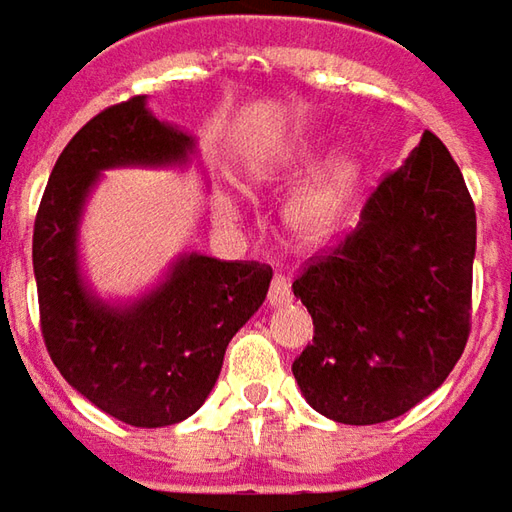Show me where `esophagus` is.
Instances as JSON below:
<instances>
[{
    "instance_id": "esophagus-1",
    "label": "esophagus",
    "mask_w": 512,
    "mask_h": 512,
    "mask_svg": "<svg viewBox=\"0 0 512 512\" xmlns=\"http://www.w3.org/2000/svg\"><path fill=\"white\" fill-rule=\"evenodd\" d=\"M267 301H270V307H284V304H290V301H293L290 281L284 279V276H273L270 290H267Z\"/></svg>"
}]
</instances>
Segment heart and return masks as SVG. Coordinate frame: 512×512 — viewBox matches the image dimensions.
<instances>
[{
  "label": "heart",
  "mask_w": 512,
  "mask_h": 512,
  "mask_svg": "<svg viewBox=\"0 0 512 512\" xmlns=\"http://www.w3.org/2000/svg\"><path fill=\"white\" fill-rule=\"evenodd\" d=\"M312 163L310 149H287L270 166L256 174L259 183H290L301 177ZM358 185V163L352 157H335L284 208V222L298 245H318L338 228L341 216L346 214L352 194ZM214 214L225 225L239 222V208L228 194H219L214 200Z\"/></svg>",
  "instance_id": "heart-1"
}]
</instances>
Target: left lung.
Masks as SVG:
<instances>
[{"instance_id": "left-lung-1", "label": "left lung", "mask_w": 512, "mask_h": 512, "mask_svg": "<svg viewBox=\"0 0 512 512\" xmlns=\"http://www.w3.org/2000/svg\"><path fill=\"white\" fill-rule=\"evenodd\" d=\"M473 253L462 171L423 132L366 200L358 228L293 281L315 327L293 363L307 403L335 423L375 425L437 392L471 335Z\"/></svg>"}]
</instances>
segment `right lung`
I'll list each match as a JSON object with an SVG mask.
<instances>
[{
	"instance_id": "right-lung-1",
	"label": "right lung",
	"mask_w": 512,
	"mask_h": 512,
	"mask_svg": "<svg viewBox=\"0 0 512 512\" xmlns=\"http://www.w3.org/2000/svg\"><path fill=\"white\" fill-rule=\"evenodd\" d=\"M191 135L157 120L146 95L106 106L67 143L33 225L41 335L75 392L120 423L160 428L191 417L214 389L225 349L262 307L273 270L185 253L166 281L129 307L95 298L78 273V222L101 171L171 166Z\"/></svg>"
}]
</instances>
